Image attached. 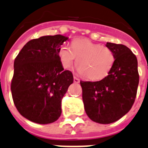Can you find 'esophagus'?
I'll return each instance as SVG.
<instances>
[{
    "mask_svg": "<svg viewBox=\"0 0 148 148\" xmlns=\"http://www.w3.org/2000/svg\"><path fill=\"white\" fill-rule=\"evenodd\" d=\"M74 83H77V84H78V83L80 82V79L77 77L74 76Z\"/></svg>",
    "mask_w": 148,
    "mask_h": 148,
    "instance_id": "34e87169",
    "label": "esophagus"
}]
</instances>
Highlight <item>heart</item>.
Here are the masks:
<instances>
[{"label":"heart","instance_id":"obj_1","mask_svg":"<svg viewBox=\"0 0 148 148\" xmlns=\"http://www.w3.org/2000/svg\"><path fill=\"white\" fill-rule=\"evenodd\" d=\"M58 55L62 66L66 69L71 68L77 58L78 71L90 80H99L107 76L115 62L114 54L109 48L85 39L73 40L71 48L62 45Z\"/></svg>","mask_w":148,"mask_h":148}]
</instances>
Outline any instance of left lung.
I'll list each match as a JSON object with an SVG mask.
<instances>
[{
    "instance_id": "8db88e82",
    "label": "left lung",
    "mask_w": 148,
    "mask_h": 148,
    "mask_svg": "<svg viewBox=\"0 0 148 148\" xmlns=\"http://www.w3.org/2000/svg\"><path fill=\"white\" fill-rule=\"evenodd\" d=\"M115 56L108 76L99 81L80 80L83 102L92 121L110 124L124 116L134 104L139 83L138 60L128 47L107 42Z\"/></svg>"
}]
</instances>
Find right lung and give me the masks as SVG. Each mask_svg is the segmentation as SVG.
Here are the masks:
<instances>
[{
    "label": "right lung",
    "mask_w": 148,
    "mask_h": 148,
    "mask_svg": "<svg viewBox=\"0 0 148 148\" xmlns=\"http://www.w3.org/2000/svg\"><path fill=\"white\" fill-rule=\"evenodd\" d=\"M68 37L45 36L29 41L14 60L11 93L23 117L38 124H49L62 114V99L74 82L64 71L58 50Z\"/></svg>",
    "instance_id": "obj_1"
}]
</instances>
